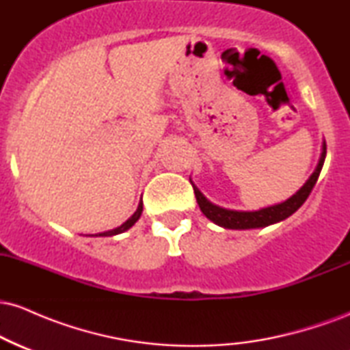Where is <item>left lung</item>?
<instances>
[{"instance_id":"1","label":"left lung","mask_w":350,"mask_h":350,"mask_svg":"<svg viewBox=\"0 0 350 350\" xmlns=\"http://www.w3.org/2000/svg\"><path fill=\"white\" fill-rule=\"evenodd\" d=\"M324 159H326V142L323 143V152H321L319 163H317L316 171L312 172L311 178L306 180L303 187L296 192L295 196H291L290 199L284 200V202L276 204V206L260 208V211L255 212H242V211H230V208H224L212 204L211 200L206 199V196L199 191L198 187L192 184L194 187L196 199H198V204L202 211V214L207 217L208 220L217 224V226L224 228H234V230H245V228H260L271 226V224L281 222V220L288 219L291 214H295L298 208L303 206L304 200L309 198L312 187H314L317 178H319L321 170H323Z\"/></svg>"}]
</instances>
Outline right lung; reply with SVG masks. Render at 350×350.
<instances>
[{
	"label": "right lung",
	"instance_id": "right-lung-1",
	"mask_svg": "<svg viewBox=\"0 0 350 350\" xmlns=\"http://www.w3.org/2000/svg\"><path fill=\"white\" fill-rule=\"evenodd\" d=\"M142 212H143V202H139V204H138V208H136V212H135L133 215L130 217V219L126 220V222L122 224V226H120V227L113 228V230L103 232V234H98V235H100V237H111V235H118V234H122V232L128 230V228L135 226V222H136V220L139 219V215H142Z\"/></svg>",
	"mask_w": 350,
	"mask_h": 350
}]
</instances>
